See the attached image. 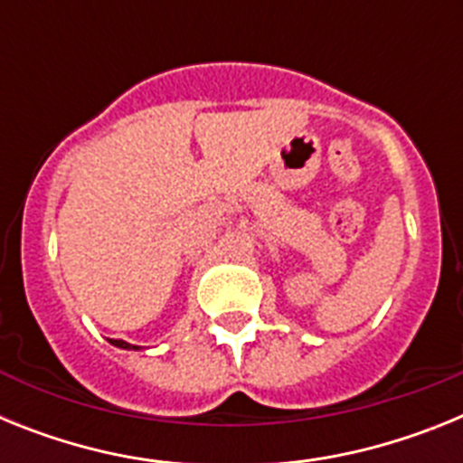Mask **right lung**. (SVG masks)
<instances>
[{"label":"right lung","mask_w":463,"mask_h":463,"mask_svg":"<svg viewBox=\"0 0 463 463\" xmlns=\"http://www.w3.org/2000/svg\"><path fill=\"white\" fill-rule=\"evenodd\" d=\"M110 345H116V347H122V350H141L138 345H132V343H127V341H120V338H109Z\"/></svg>","instance_id":"right-lung-1"}]
</instances>
